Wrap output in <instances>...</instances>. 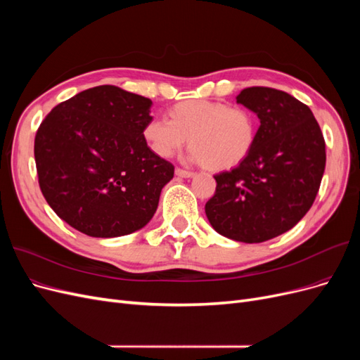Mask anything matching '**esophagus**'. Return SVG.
Here are the masks:
<instances>
[{"label": "esophagus", "instance_id": "34e87169", "mask_svg": "<svg viewBox=\"0 0 360 360\" xmlns=\"http://www.w3.org/2000/svg\"><path fill=\"white\" fill-rule=\"evenodd\" d=\"M193 171H186V169H181V168H176V176L183 177V179H189L193 177Z\"/></svg>", "mask_w": 360, "mask_h": 360}]
</instances>
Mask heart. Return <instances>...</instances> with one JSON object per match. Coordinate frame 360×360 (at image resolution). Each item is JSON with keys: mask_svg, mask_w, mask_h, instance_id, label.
Masks as SVG:
<instances>
[{"mask_svg": "<svg viewBox=\"0 0 360 360\" xmlns=\"http://www.w3.org/2000/svg\"><path fill=\"white\" fill-rule=\"evenodd\" d=\"M258 118L243 106L213 101H183L168 110V120L151 118L143 127L148 148L168 159L188 143L191 158L212 171L231 169L252 153Z\"/></svg>", "mask_w": 360, "mask_h": 360, "instance_id": "1", "label": "heart"}]
</instances>
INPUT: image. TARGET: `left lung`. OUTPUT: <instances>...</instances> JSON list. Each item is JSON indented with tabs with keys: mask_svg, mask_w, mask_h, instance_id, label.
Instances as JSON below:
<instances>
[{
	"mask_svg": "<svg viewBox=\"0 0 360 360\" xmlns=\"http://www.w3.org/2000/svg\"><path fill=\"white\" fill-rule=\"evenodd\" d=\"M236 99L259 118L258 138L240 165L216 174L205 214L219 234L261 243L291 230L311 209L326 143L312 111L285 91L249 86Z\"/></svg>",
	"mask_w": 360,
	"mask_h": 360,
	"instance_id": "1",
	"label": "left lung"
}]
</instances>
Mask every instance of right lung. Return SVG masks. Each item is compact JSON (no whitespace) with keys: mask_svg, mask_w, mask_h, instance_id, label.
<instances>
[{"mask_svg":"<svg viewBox=\"0 0 360 360\" xmlns=\"http://www.w3.org/2000/svg\"><path fill=\"white\" fill-rule=\"evenodd\" d=\"M151 102L99 85L58 103L34 139L39 186L51 209L91 237H118L146 226L174 165L143 138Z\"/></svg>","mask_w":360,"mask_h":360,"instance_id":"right-lung-1","label":"right lung"}]
</instances>
